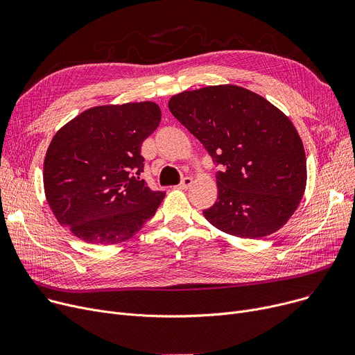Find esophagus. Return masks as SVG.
I'll use <instances>...</instances> for the list:
<instances>
[{"instance_id": "obj_1", "label": "esophagus", "mask_w": 355, "mask_h": 355, "mask_svg": "<svg viewBox=\"0 0 355 355\" xmlns=\"http://www.w3.org/2000/svg\"><path fill=\"white\" fill-rule=\"evenodd\" d=\"M191 185H193V178L191 177H184L181 180V182L177 185V189H180V190H189Z\"/></svg>"}]
</instances>
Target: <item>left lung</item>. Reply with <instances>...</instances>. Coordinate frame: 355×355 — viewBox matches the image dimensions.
Segmentation results:
<instances>
[{"mask_svg": "<svg viewBox=\"0 0 355 355\" xmlns=\"http://www.w3.org/2000/svg\"><path fill=\"white\" fill-rule=\"evenodd\" d=\"M168 107L223 166L216 174L217 201L204 217L245 239L281 229L306 185L304 145L284 112L234 85L178 93Z\"/></svg>", "mask_w": 355, "mask_h": 355, "instance_id": "left-lung-1", "label": "left lung"}]
</instances>
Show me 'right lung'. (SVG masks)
<instances>
[{
	"label": "right lung",
	"mask_w": 355,
	"mask_h": 355,
	"mask_svg": "<svg viewBox=\"0 0 355 355\" xmlns=\"http://www.w3.org/2000/svg\"><path fill=\"white\" fill-rule=\"evenodd\" d=\"M159 122L154 102L105 105L82 112L54 135L43 180L62 226L102 246L121 243L142 229L165 197L139 177L141 145Z\"/></svg>",
	"instance_id": "obj_1"
}]
</instances>
